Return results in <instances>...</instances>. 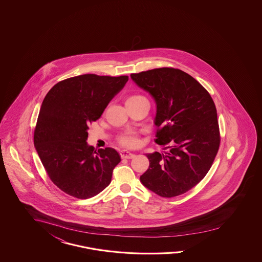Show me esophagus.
Wrapping results in <instances>:
<instances>
[{
  "mask_svg": "<svg viewBox=\"0 0 262 262\" xmlns=\"http://www.w3.org/2000/svg\"><path fill=\"white\" fill-rule=\"evenodd\" d=\"M120 156L122 159H134L135 157V154H133L130 151H125V150L120 151Z\"/></svg>",
  "mask_w": 262,
  "mask_h": 262,
  "instance_id": "34e87169",
  "label": "esophagus"
}]
</instances>
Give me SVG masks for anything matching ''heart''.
<instances>
[{"label": "heart", "instance_id": "heart-1", "mask_svg": "<svg viewBox=\"0 0 262 262\" xmlns=\"http://www.w3.org/2000/svg\"><path fill=\"white\" fill-rule=\"evenodd\" d=\"M141 99H146V98L141 95L129 96L127 99V102H135ZM118 141L122 146H125L127 148H135L139 144V138L134 132H127L120 135Z\"/></svg>", "mask_w": 262, "mask_h": 262}]
</instances>
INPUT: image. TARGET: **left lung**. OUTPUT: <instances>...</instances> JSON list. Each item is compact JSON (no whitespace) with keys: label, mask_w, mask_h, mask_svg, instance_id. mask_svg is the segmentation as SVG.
Here are the masks:
<instances>
[{"label":"left lung","mask_w":262,"mask_h":262,"mask_svg":"<svg viewBox=\"0 0 262 262\" xmlns=\"http://www.w3.org/2000/svg\"><path fill=\"white\" fill-rule=\"evenodd\" d=\"M130 78L156 101L155 141L164 150L146 154L150 165L140 182L164 198L182 195L205 178L219 150L214 102L201 83L180 69L163 67Z\"/></svg>","instance_id":"1"}]
</instances>
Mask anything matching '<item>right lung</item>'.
Returning <instances> with one entry per match:
<instances>
[{
  "label": "right lung",
  "mask_w": 262,
  "mask_h": 262,
  "mask_svg": "<svg viewBox=\"0 0 262 262\" xmlns=\"http://www.w3.org/2000/svg\"><path fill=\"white\" fill-rule=\"evenodd\" d=\"M127 80V76L80 75L57 82L44 98L34 147L51 181L66 194L91 198L111 183L120 155L89 146L88 125L101 117Z\"/></svg>",
  "instance_id": "right-lung-1"
}]
</instances>
